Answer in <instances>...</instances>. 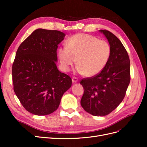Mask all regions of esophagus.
Wrapping results in <instances>:
<instances>
[{
	"label": "esophagus",
	"mask_w": 147,
	"mask_h": 147,
	"mask_svg": "<svg viewBox=\"0 0 147 147\" xmlns=\"http://www.w3.org/2000/svg\"><path fill=\"white\" fill-rule=\"evenodd\" d=\"M72 80L73 83H77L78 81V79L77 77H73L72 79Z\"/></svg>",
	"instance_id": "esophagus-1"
}]
</instances>
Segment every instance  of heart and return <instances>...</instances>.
I'll return each instance as SVG.
<instances>
[{
    "label": "heart",
    "instance_id": "b5f03b06",
    "mask_svg": "<svg viewBox=\"0 0 147 147\" xmlns=\"http://www.w3.org/2000/svg\"><path fill=\"white\" fill-rule=\"evenodd\" d=\"M111 55L109 43L104 40L86 34H77L70 37L66 47L58 50L62 67L69 70L77 59V71L86 76L98 74L107 64Z\"/></svg>",
    "mask_w": 147,
    "mask_h": 147
}]
</instances>
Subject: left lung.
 I'll list each match as a JSON object with an SVG mask.
<instances>
[{
	"label": "left lung",
	"instance_id": "left-lung-1",
	"mask_svg": "<svg viewBox=\"0 0 147 147\" xmlns=\"http://www.w3.org/2000/svg\"><path fill=\"white\" fill-rule=\"evenodd\" d=\"M107 38L111 55L100 73L80 81L84 94L80 101L83 109L94 116H105L123 101L130 83V60L121 41L110 31L100 30Z\"/></svg>",
	"mask_w": 147,
	"mask_h": 147
}]
</instances>
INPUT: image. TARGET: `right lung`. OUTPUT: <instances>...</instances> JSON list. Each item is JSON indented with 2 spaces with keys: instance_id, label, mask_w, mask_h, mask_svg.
Here are the masks:
<instances>
[{
  "instance_id": "obj_1",
  "label": "right lung",
  "mask_w": 147,
  "mask_h": 147,
  "mask_svg": "<svg viewBox=\"0 0 147 147\" xmlns=\"http://www.w3.org/2000/svg\"><path fill=\"white\" fill-rule=\"evenodd\" d=\"M65 34L38 29L21 43L12 65L13 90L24 108L36 115H47L58 108L72 79L57 69V45Z\"/></svg>"
}]
</instances>
